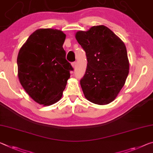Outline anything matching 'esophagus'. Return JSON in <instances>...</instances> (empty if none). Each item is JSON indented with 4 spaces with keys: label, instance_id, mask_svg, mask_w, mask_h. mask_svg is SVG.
I'll return each mask as SVG.
<instances>
[{
    "label": "esophagus",
    "instance_id": "obj_1",
    "mask_svg": "<svg viewBox=\"0 0 153 153\" xmlns=\"http://www.w3.org/2000/svg\"><path fill=\"white\" fill-rule=\"evenodd\" d=\"M76 65H77V62H72V66L74 68H76Z\"/></svg>",
    "mask_w": 153,
    "mask_h": 153
}]
</instances>
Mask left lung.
I'll return each instance as SVG.
<instances>
[{"label":"left lung","mask_w":153,"mask_h":153,"mask_svg":"<svg viewBox=\"0 0 153 153\" xmlns=\"http://www.w3.org/2000/svg\"><path fill=\"white\" fill-rule=\"evenodd\" d=\"M76 39L86 52L88 61L80 84L91 102L105 105L114 100L129 74L126 47L110 29L101 25L78 31Z\"/></svg>","instance_id":"8db88e82"}]
</instances>
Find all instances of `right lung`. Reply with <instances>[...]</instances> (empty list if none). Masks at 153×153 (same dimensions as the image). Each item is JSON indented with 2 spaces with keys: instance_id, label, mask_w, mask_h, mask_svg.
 Here are the masks:
<instances>
[{
  "instance_id": "1",
  "label": "right lung",
  "mask_w": 153,
  "mask_h": 153,
  "mask_svg": "<svg viewBox=\"0 0 153 153\" xmlns=\"http://www.w3.org/2000/svg\"><path fill=\"white\" fill-rule=\"evenodd\" d=\"M66 35L52 28L35 30L19 51L18 77L34 101L44 105L57 102L74 71L62 48Z\"/></svg>"
}]
</instances>
